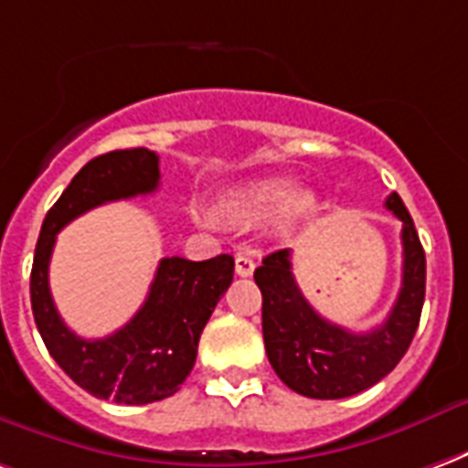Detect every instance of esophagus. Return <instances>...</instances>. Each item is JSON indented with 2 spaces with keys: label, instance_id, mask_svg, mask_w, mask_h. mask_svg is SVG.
I'll return each mask as SVG.
<instances>
[{
  "label": "esophagus",
  "instance_id": "obj_1",
  "mask_svg": "<svg viewBox=\"0 0 468 468\" xmlns=\"http://www.w3.org/2000/svg\"><path fill=\"white\" fill-rule=\"evenodd\" d=\"M252 270H255V261H252L250 255H245V252L235 255V272H238L240 278H248V275H252Z\"/></svg>",
  "mask_w": 468,
  "mask_h": 468
}]
</instances>
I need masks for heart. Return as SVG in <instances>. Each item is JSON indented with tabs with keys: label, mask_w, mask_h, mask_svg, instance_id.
<instances>
[{
	"label": "heart",
	"mask_w": 468,
	"mask_h": 468,
	"mask_svg": "<svg viewBox=\"0 0 468 468\" xmlns=\"http://www.w3.org/2000/svg\"><path fill=\"white\" fill-rule=\"evenodd\" d=\"M292 178L287 176H268V178H258V181L235 186L223 196V207L238 220H261L270 216L272 210L282 206V216L285 218H300L313 210V196L297 190ZM196 220L203 225H216V216L206 210V207H196L193 210Z\"/></svg>",
	"instance_id": "b5f03b06"
}]
</instances>
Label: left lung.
<instances>
[{
	"instance_id": "left-lung-1",
	"label": "left lung",
	"mask_w": 468,
	"mask_h": 468,
	"mask_svg": "<svg viewBox=\"0 0 468 468\" xmlns=\"http://www.w3.org/2000/svg\"><path fill=\"white\" fill-rule=\"evenodd\" d=\"M387 207L401 220V290L392 313L369 332L332 324L300 292L292 278L290 250L270 252L255 270L262 292V340L275 375L292 392L310 399H345L369 389L392 372L410 349L419 327L427 258L410 210L397 193Z\"/></svg>"
}]
</instances>
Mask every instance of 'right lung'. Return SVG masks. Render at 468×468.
I'll return each mask as SVG.
<instances>
[{
	"label": "right lung",
	"instance_id": "right-lung-1",
	"mask_svg": "<svg viewBox=\"0 0 468 468\" xmlns=\"http://www.w3.org/2000/svg\"><path fill=\"white\" fill-rule=\"evenodd\" d=\"M158 155L128 148L96 155L51 206L41 225L31 265V313L57 365L99 399L151 404L181 389L198 357L200 332L233 282V255L193 262H158L144 307L103 340H84L57 313L49 290V261L57 233L74 218L109 200L146 196L158 188Z\"/></svg>",
	"mask_w": 468,
	"mask_h": 468
}]
</instances>
